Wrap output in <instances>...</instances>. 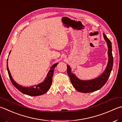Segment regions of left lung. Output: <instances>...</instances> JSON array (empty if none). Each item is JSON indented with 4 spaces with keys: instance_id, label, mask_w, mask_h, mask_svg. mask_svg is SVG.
<instances>
[{
    "instance_id": "obj_1",
    "label": "left lung",
    "mask_w": 122,
    "mask_h": 122,
    "mask_svg": "<svg viewBox=\"0 0 122 122\" xmlns=\"http://www.w3.org/2000/svg\"><path fill=\"white\" fill-rule=\"evenodd\" d=\"M104 39L108 46V62L105 71L98 77L90 81H81L71 73V68L67 65V72L70 78L71 83L77 91L81 93H87L98 90L105 85L110 76L113 65V57L112 52V43L107 37L103 33Z\"/></svg>"
}]
</instances>
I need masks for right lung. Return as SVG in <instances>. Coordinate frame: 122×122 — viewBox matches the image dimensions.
<instances>
[{
    "instance_id": "obj_1",
    "label": "right lung",
    "mask_w": 122,
    "mask_h": 122,
    "mask_svg": "<svg viewBox=\"0 0 122 122\" xmlns=\"http://www.w3.org/2000/svg\"><path fill=\"white\" fill-rule=\"evenodd\" d=\"M58 64V63L55 64L51 66V70L48 72V74H47V77L44 80V81L42 82L41 83L38 84V85H34L33 86L30 87H23L21 85H19L18 84L16 83V82L14 81V79H12L10 73L8 69V59H7V71H8L9 77L12 84H13V85L17 89H18L20 92H21L23 93V94H26V95L32 96H36L43 95V94L46 93L48 91L49 88L51 87L52 83V79H53L54 68H55V67Z\"/></svg>"
}]
</instances>
